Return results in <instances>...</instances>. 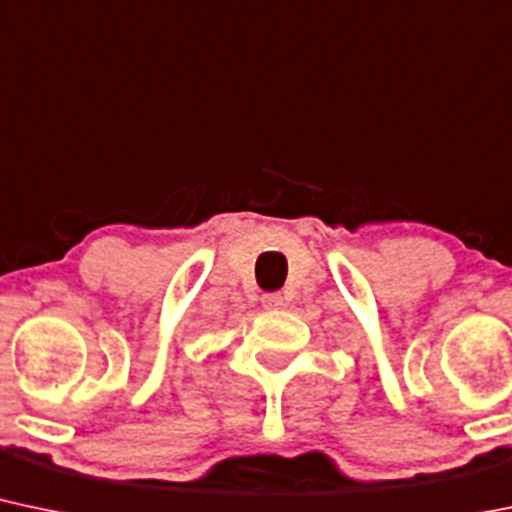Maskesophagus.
Returning a JSON list of instances; mask_svg holds the SVG:
<instances>
[{"instance_id": "1", "label": "esophagus", "mask_w": 512, "mask_h": 512, "mask_svg": "<svg viewBox=\"0 0 512 512\" xmlns=\"http://www.w3.org/2000/svg\"><path fill=\"white\" fill-rule=\"evenodd\" d=\"M262 306L269 308V311H272V308L284 306V296L279 294V291H274V294H265L262 296Z\"/></svg>"}]
</instances>
